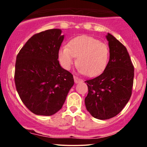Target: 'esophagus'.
I'll return each instance as SVG.
<instances>
[{
    "label": "esophagus",
    "mask_w": 147,
    "mask_h": 147,
    "mask_svg": "<svg viewBox=\"0 0 147 147\" xmlns=\"http://www.w3.org/2000/svg\"><path fill=\"white\" fill-rule=\"evenodd\" d=\"M74 81H75V84L82 83V82H83V80H82V79L79 78V77H76V76H75V77H74Z\"/></svg>",
    "instance_id": "obj_1"
}]
</instances>
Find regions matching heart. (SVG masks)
Here are the masks:
<instances>
[{
	"mask_svg": "<svg viewBox=\"0 0 147 147\" xmlns=\"http://www.w3.org/2000/svg\"><path fill=\"white\" fill-rule=\"evenodd\" d=\"M75 57H78L79 72L95 77L102 73L107 66L109 49L105 43L94 37L85 35L77 36L59 52L60 63L66 70H70L76 63Z\"/></svg>",
	"mask_w": 147,
	"mask_h": 147,
	"instance_id": "b5f03b06",
	"label": "heart"
}]
</instances>
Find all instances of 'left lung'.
Returning a JSON list of instances; mask_svg holds the SVG:
<instances>
[{"instance_id": "8db88e82", "label": "left lung", "mask_w": 147, "mask_h": 147, "mask_svg": "<svg viewBox=\"0 0 147 147\" xmlns=\"http://www.w3.org/2000/svg\"><path fill=\"white\" fill-rule=\"evenodd\" d=\"M110 59L104 71L86 81L88 93L85 98L87 111L93 117L108 119L116 116L126 106L132 93L134 67L126 47L108 33Z\"/></svg>"}]
</instances>
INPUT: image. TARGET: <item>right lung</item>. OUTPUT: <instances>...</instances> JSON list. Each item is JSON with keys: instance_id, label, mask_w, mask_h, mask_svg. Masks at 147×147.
Returning a JSON list of instances; mask_svg holds the SVG:
<instances>
[{"instance_id": "right-lung-1", "label": "right lung", "mask_w": 147, "mask_h": 147, "mask_svg": "<svg viewBox=\"0 0 147 147\" xmlns=\"http://www.w3.org/2000/svg\"><path fill=\"white\" fill-rule=\"evenodd\" d=\"M63 38L60 29L36 34L16 57V90L25 106L38 115L58 112L74 85L73 75L61 68L58 61Z\"/></svg>"}]
</instances>
